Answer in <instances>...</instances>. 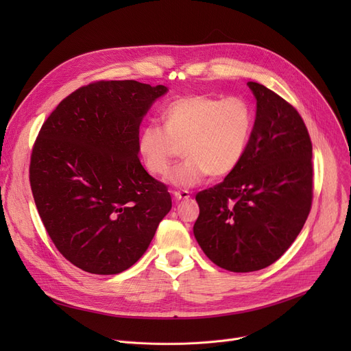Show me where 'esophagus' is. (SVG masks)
Listing matches in <instances>:
<instances>
[{
	"instance_id": "34e87169",
	"label": "esophagus",
	"mask_w": 351,
	"mask_h": 351,
	"mask_svg": "<svg viewBox=\"0 0 351 351\" xmlns=\"http://www.w3.org/2000/svg\"><path fill=\"white\" fill-rule=\"evenodd\" d=\"M173 196L176 200H185V199L191 197V193L188 191H175Z\"/></svg>"
}]
</instances>
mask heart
Here are the masks:
<instances>
[{
    "instance_id": "1",
    "label": "heart",
    "mask_w": 351,
    "mask_h": 351,
    "mask_svg": "<svg viewBox=\"0 0 351 351\" xmlns=\"http://www.w3.org/2000/svg\"><path fill=\"white\" fill-rule=\"evenodd\" d=\"M253 131L252 106L241 97L217 98L189 95L172 101L165 109V126L147 122L138 138L145 168L165 176L183 143L182 160L169 180L192 188L209 175L222 178L243 160Z\"/></svg>"
}]
</instances>
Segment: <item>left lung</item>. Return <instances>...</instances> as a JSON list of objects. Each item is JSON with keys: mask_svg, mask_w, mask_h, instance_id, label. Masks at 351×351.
<instances>
[{"mask_svg": "<svg viewBox=\"0 0 351 351\" xmlns=\"http://www.w3.org/2000/svg\"><path fill=\"white\" fill-rule=\"evenodd\" d=\"M256 119L246 155L223 182L196 195L193 233L219 267L261 270L296 241L313 200L311 141L293 105L247 82Z\"/></svg>", "mask_w": 351, "mask_h": 351, "instance_id": "1", "label": "left lung"}]
</instances>
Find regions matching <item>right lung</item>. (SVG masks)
Wrapping results in <instances>:
<instances>
[{"instance_id": "1", "label": "right lung", "mask_w": 351, "mask_h": 351, "mask_svg": "<svg viewBox=\"0 0 351 351\" xmlns=\"http://www.w3.org/2000/svg\"><path fill=\"white\" fill-rule=\"evenodd\" d=\"M168 92L138 81L73 90L43 123L29 183L52 243L77 267L118 274L135 265L172 208L138 158L139 125Z\"/></svg>"}]
</instances>
